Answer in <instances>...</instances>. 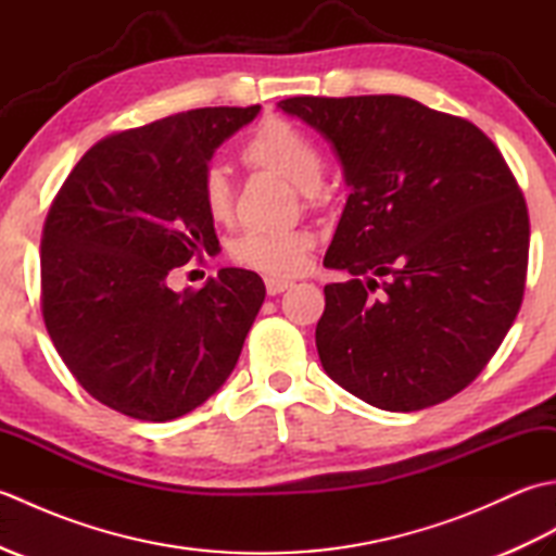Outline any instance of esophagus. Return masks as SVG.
<instances>
[{
    "label": "esophagus",
    "mask_w": 556,
    "mask_h": 556,
    "mask_svg": "<svg viewBox=\"0 0 556 556\" xmlns=\"http://www.w3.org/2000/svg\"><path fill=\"white\" fill-rule=\"evenodd\" d=\"M291 287H293V281H287V279H277V277H267L265 279V289H267L269 296H277V293L287 291Z\"/></svg>",
    "instance_id": "obj_1"
}]
</instances>
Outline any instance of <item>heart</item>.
Returning a JSON list of instances; mask_svg holds the SVG:
<instances>
[{
    "label": "heart",
    "instance_id": "1",
    "mask_svg": "<svg viewBox=\"0 0 556 556\" xmlns=\"http://www.w3.org/2000/svg\"><path fill=\"white\" fill-rule=\"evenodd\" d=\"M241 157L251 169L275 174L305 195H313L323 179L320 148L299 126L281 119H267L260 126L245 140ZM200 200L210 219H229L233 188L229 174L219 164H210L200 176ZM311 248L313 236L303 229L287 233H245L231 245V255L236 263L265 271L269 277H291L299 275L308 263Z\"/></svg>",
    "mask_w": 556,
    "mask_h": 556
}]
</instances>
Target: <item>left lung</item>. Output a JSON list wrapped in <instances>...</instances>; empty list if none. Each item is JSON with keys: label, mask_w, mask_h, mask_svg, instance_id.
I'll list each match as a JSON object with an SVG mask.
<instances>
[{"label": "left lung", "mask_w": 556, "mask_h": 556, "mask_svg": "<svg viewBox=\"0 0 556 556\" xmlns=\"http://www.w3.org/2000/svg\"><path fill=\"white\" fill-rule=\"evenodd\" d=\"M277 108L323 134L349 198L325 267L320 363L365 404L408 413L468 387L523 301L530 224L492 140L401 96L289 98Z\"/></svg>", "instance_id": "1"}]
</instances>
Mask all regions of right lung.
Returning <instances> with one entry per match:
<instances>
[{
	"label": "right lung",
	"mask_w": 556,
	"mask_h": 556,
	"mask_svg": "<svg viewBox=\"0 0 556 556\" xmlns=\"http://www.w3.org/2000/svg\"><path fill=\"white\" fill-rule=\"evenodd\" d=\"M257 114L260 104L191 110L104 138L50 207L40 245L45 327L80 387L124 416H186L241 356L263 279L222 267L200 291H174L167 277L217 251L200 176Z\"/></svg>",
	"instance_id": "right-lung-1"
}]
</instances>
